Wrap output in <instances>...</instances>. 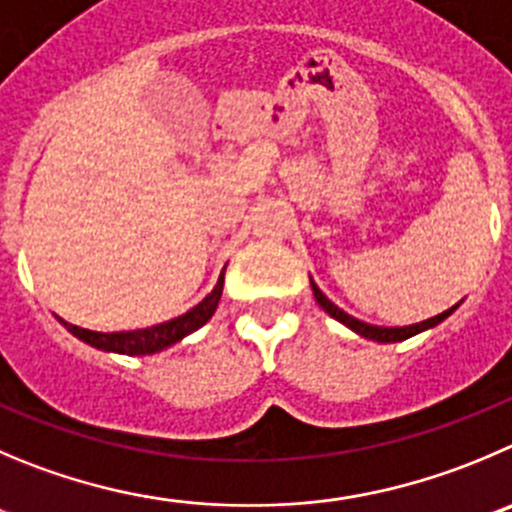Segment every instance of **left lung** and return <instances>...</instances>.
<instances>
[{
    "mask_svg": "<svg viewBox=\"0 0 512 512\" xmlns=\"http://www.w3.org/2000/svg\"><path fill=\"white\" fill-rule=\"evenodd\" d=\"M311 291H314V299H316V304H319L321 309L326 311V314H329V316H334V319H337V321H342L344 326H349V329H352V332H357L359 337H364V339H372V342H379V344L405 342V339L415 337V334H420V332H427V329H432V326L442 324V321H445L447 316H450L452 311H455L457 306H460V304H455V306H452V309L442 311V314H437V316H432V319H427V321H420V324H412V326H374V324H367V321H359V319H354V316H349L347 311H342V309H339L337 304H332V301H329V299H326L324 294H321V289H319V286L314 284V279H311Z\"/></svg>",
    "mask_w": 512,
    "mask_h": 512,
    "instance_id": "left-lung-1",
    "label": "left lung"
}]
</instances>
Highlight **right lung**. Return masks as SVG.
Returning a JSON list of instances; mask_svg holds the SVG:
<instances>
[{
    "instance_id": "1",
    "label": "right lung",
    "mask_w": 512,
    "mask_h": 512,
    "mask_svg": "<svg viewBox=\"0 0 512 512\" xmlns=\"http://www.w3.org/2000/svg\"><path fill=\"white\" fill-rule=\"evenodd\" d=\"M223 274L218 276V284L213 286L211 294L201 301V304L193 306L191 311H186L183 316H175V319L163 321V324L148 326V329H135V332H113V334H102V332H90V329H82V326L67 324L65 319H60V324L65 326L67 332L75 334L77 339H82L90 347L102 349V352H115V354H128V357H143V354H155L163 352V349L173 347L180 339L193 334L196 329H201L218 309V301H221L223 294Z\"/></svg>"
}]
</instances>
